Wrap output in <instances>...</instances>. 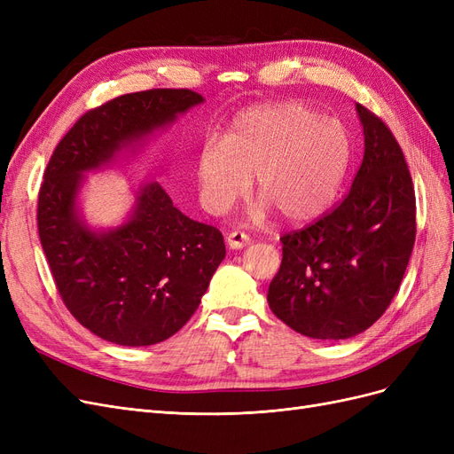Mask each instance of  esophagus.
I'll return each mask as SVG.
<instances>
[{
  "label": "esophagus",
  "mask_w": 454,
  "mask_h": 454,
  "mask_svg": "<svg viewBox=\"0 0 454 454\" xmlns=\"http://www.w3.org/2000/svg\"><path fill=\"white\" fill-rule=\"evenodd\" d=\"M250 244V237L242 231H231L227 235V246L231 250H242Z\"/></svg>",
  "instance_id": "obj_1"
}]
</instances>
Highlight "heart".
I'll use <instances>...</instances> for the list:
<instances>
[{"label":"heart","mask_w":454,"mask_h":454,"mask_svg":"<svg viewBox=\"0 0 454 454\" xmlns=\"http://www.w3.org/2000/svg\"><path fill=\"white\" fill-rule=\"evenodd\" d=\"M350 159L352 142L340 121L301 102L252 106L231 121L223 142L200 147L199 197L210 214H225L254 176L257 217L277 210L287 223H310L335 202Z\"/></svg>","instance_id":"b5f03b06"}]
</instances>
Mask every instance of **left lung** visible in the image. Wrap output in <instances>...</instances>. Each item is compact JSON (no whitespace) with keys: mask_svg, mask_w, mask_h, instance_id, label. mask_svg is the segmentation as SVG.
Masks as SVG:
<instances>
[{"mask_svg":"<svg viewBox=\"0 0 454 454\" xmlns=\"http://www.w3.org/2000/svg\"><path fill=\"white\" fill-rule=\"evenodd\" d=\"M364 160L345 200L280 239L282 265L267 301L310 339H350L373 325L400 287L417 235L415 187L403 151L362 104Z\"/></svg>","mask_w":454,"mask_h":454,"instance_id":"obj_1","label":"left lung"}]
</instances>
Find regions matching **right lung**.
I'll return each mask as SVG.
<instances>
[{
    "mask_svg": "<svg viewBox=\"0 0 454 454\" xmlns=\"http://www.w3.org/2000/svg\"><path fill=\"white\" fill-rule=\"evenodd\" d=\"M202 104L189 89L122 94L70 129L47 164L37 229L57 290L75 320L104 340L149 347L187 324L225 257L219 229L172 204L159 182L140 185L122 225L90 229L77 210L83 174Z\"/></svg>",
    "mask_w": 454,
    "mask_h": 454,
    "instance_id": "right-lung-1",
    "label": "right lung"
}]
</instances>
